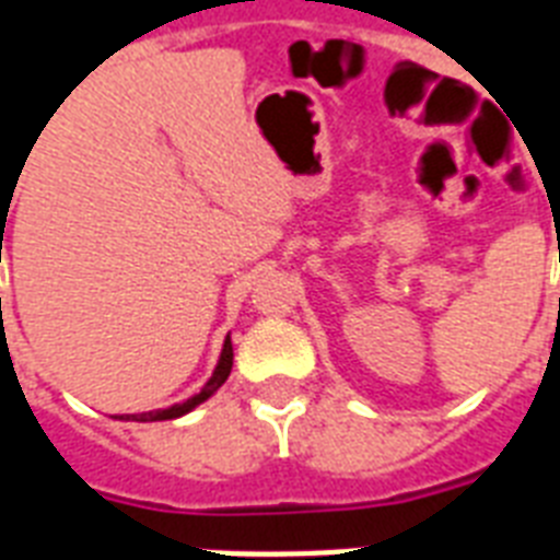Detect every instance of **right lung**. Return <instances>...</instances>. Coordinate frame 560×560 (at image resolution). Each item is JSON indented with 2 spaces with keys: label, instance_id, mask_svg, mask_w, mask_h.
I'll list each match as a JSON object with an SVG mask.
<instances>
[{
  "label": "right lung",
  "instance_id": "1",
  "mask_svg": "<svg viewBox=\"0 0 560 560\" xmlns=\"http://www.w3.org/2000/svg\"><path fill=\"white\" fill-rule=\"evenodd\" d=\"M232 340H223V349H220V360H218V366H214V372H211V377L206 381V386H202L197 395H191L188 400H183V404H174V407L168 409H151V412H133V416H113L118 418V421H168V418H179V416H186V412H191L194 407H200L202 400H209L214 392L226 383L229 372H232Z\"/></svg>",
  "mask_w": 560,
  "mask_h": 560
}]
</instances>
